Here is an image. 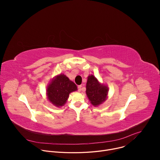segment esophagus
<instances>
[{"label": "esophagus", "mask_w": 160, "mask_h": 160, "mask_svg": "<svg viewBox=\"0 0 160 160\" xmlns=\"http://www.w3.org/2000/svg\"><path fill=\"white\" fill-rule=\"evenodd\" d=\"M82 85H79L78 87V90L79 91V92H80V91L82 90Z\"/></svg>", "instance_id": "esophagus-1"}]
</instances>
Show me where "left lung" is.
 <instances>
[{"label":"left lung","mask_w":160,"mask_h":160,"mask_svg":"<svg viewBox=\"0 0 160 160\" xmlns=\"http://www.w3.org/2000/svg\"><path fill=\"white\" fill-rule=\"evenodd\" d=\"M108 88L101 85L94 75L88 77L86 85V94L93 106H98L104 102L108 94Z\"/></svg>","instance_id":"1"}]
</instances>
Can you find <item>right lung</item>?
<instances>
[{"mask_svg":"<svg viewBox=\"0 0 160 160\" xmlns=\"http://www.w3.org/2000/svg\"><path fill=\"white\" fill-rule=\"evenodd\" d=\"M77 90V87L75 83L64 75H59L48 87V99L54 105L62 106L66 102L70 93Z\"/></svg>","mask_w":160,"mask_h":160,"instance_id":"add662e5","label":"right lung"}]
</instances>
